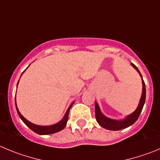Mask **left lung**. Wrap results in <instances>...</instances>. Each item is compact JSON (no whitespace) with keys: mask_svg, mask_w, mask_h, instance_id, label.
<instances>
[{"mask_svg":"<svg viewBox=\"0 0 160 160\" xmlns=\"http://www.w3.org/2000/svg\"><path fill=\"white\" fill-rule=\"evenodd\" d=\"M131 65L138 72V73L141 75V79H142V84H143V91H142V95H141V100L139 102V105L137 108L136 109L135 111L132 114H129L127 117L125 118L123 120H114V119L109 118L106 117L105 115L102 114L99 107H98V103L95 102V118H96V121L98 123L102 126V127L105 128V129H109V130H113V131H117L120 130V129H125V128L129 127L132 124L136 122V121L138 119L139 116L141 114V111H142L143 107L145 102V97H146V88H145V83H144L143 77L141 76V72L137 68L134 64L131 63Z\"/></svg>","mask_w":160,"mask_h":160,"instance_id":"obj_1","label":"left lung"}]
</instances>
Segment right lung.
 <instances>
[{
  "instance_id": "add662e5",
  "label": "right lung",
  "mask_w": 160,
  "mask_h": 160,
  "mask_svg": "<svg viewBox=\"0 0 160 160\" xmlns=\"http://www.w3.org/2000/svg\"><path fill=\"white\" fill-rule=\"evenodd\" d=\"M18 83H19V81H18ZM18 83H17V85H18ZM15 102H16V110H17V113H18V115H19V117L21 118V120L24 122L25 125H26L27 126H28V127H29L31 130L34 131V132H36V133L39 134V135H46V134L55 133V132H59V131L62 130V129L65 127V125H66L67 122H68V114H69V110L73 104V102H72V103L69 106V107H68V109L67 110L66 113H65V116H64V118H62V121H60L59 122L54 124V125L42 126V125H35V124L31 123V122H30L29 121L27 120V119L23 117L21 114H20V112H19V110H18L17 106H16V99H15Z\"/></svg>"
}]
</instances>
